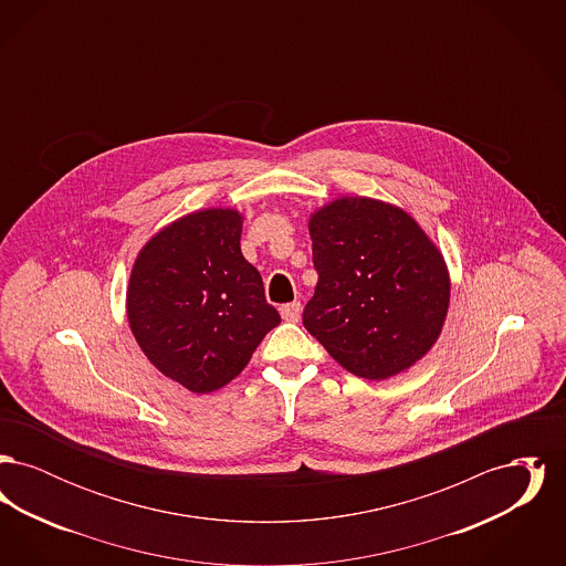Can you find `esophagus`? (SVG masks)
Segmentation results:
<instances>
[{
	"label": "esophagus",
	"instance_id": "34e87169",
	"mask_svg": "<svg viewBox=\"0 0 566 566\" xmlns=\"http://www.w3.org/2000/svg\"><path fill=\"white\" fill-rule=\"evenodd\" d=\"M280 314L286 323H296L301 318V303L293 301V303H286L280 307Z\"/></svg>",
	"mask_w": 566,
	"mask_h": 566
}]
</instances>
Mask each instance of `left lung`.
Returning a JSON list of instances; mask_svg holds the SVG:
<instances>
[{
  "mask_svg": "<svg viewBox=\"0 0 566 566\" xmlns=\"http://www.w3.org/2000/svg\"><path fill=\"white\" fill-rule=\"evenodd\" d=\"M318 271L303 326L350 374L386 379L431 350L448 314L441 252L403 210L337 199L310 220Z\"/></svg>",
  "mask_w": 566,
  "mask_h": 566,
  "instance_id": "left-lung-1",
  "label": "left lung"
}]
</instances>
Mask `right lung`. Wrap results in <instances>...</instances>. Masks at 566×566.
Returning <instances> with one entry per match:
<instances>
[{"instance_id": "add662e5", "label": "right lung", "mask_w": 566, "mask_h": 566, "mask_svg": "<svg viewBox=\"0 0 566 566\" xmlns=\"http://www.w3.org/2000/svg\"><path fill=\"white\" fill-rule=\"evenodd\" d=\"M240 238L235 210L195 212L146 243L132 271L127 316L135 339L163 376L190 392H212L240 376L280 324Z\"/></svg>"}]
</instances>
